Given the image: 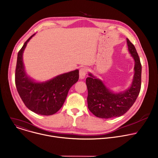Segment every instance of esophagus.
Here are the masks:
<instances>
[{"instance_id":"34e87169","label":"esophagus","mask_w":158,"mask_h":158,"mask_svg":"<svg viewBox=\"0 0 158 158\" xmlns=\"http://www.w3.org/2000/svg\"><path fill=\"white\" fill-rule=\"evenodd\" d=\"M87 72V69L85 67H82L80 69L79 71V75H80V78L83 79L86 77V74Z\"/></svg>"}]
</instances>
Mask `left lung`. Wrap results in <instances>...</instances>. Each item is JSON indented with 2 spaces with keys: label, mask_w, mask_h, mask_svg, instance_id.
I'll return each instance as SVG.
<instances>
[{
  "label": "left lung",
  "mask_w": 158,
  "mask_h": 158,
  "mask_svg": "<svg viewBox=\"0 0 158 158\" xmlns=\"http://www.w3.org/2000/svg\"><path fill=\"white\" fill-rule=\"evenodd\" d=\"M128 50L135 60V74L131 86L123 92L114 93L103 81L89 73L86 79L89 110L97 117L112 118L127 113L135 102L141 89V64L135 47L127 39Z\"/></svg>",
  "instance_id": "left-lung-1"
}]
</instances>
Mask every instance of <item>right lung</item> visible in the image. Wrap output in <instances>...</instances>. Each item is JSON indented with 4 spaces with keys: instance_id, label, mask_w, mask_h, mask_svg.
<instances>
[{
    "instance_id": "1",
    "label": "right lung",
    "mask_w": 158,
    "mask_h": 158,
    "mask_svg": "<svg viewBox=\"0 0 158 158\" xmlns=\"http://www.w3.org/2000/svg\"><path fill=\"white\" fill-rule=\"evenodd\" d=\"M35 34L24 43L18 53L15 81L25 105L37 114L48 116L56 113L64 105L70 88L78 80L79 71L61 74L42 83L35 82L28 77L25 71L22 55L27 43Z\"/></svg>"
}]
</instances>
